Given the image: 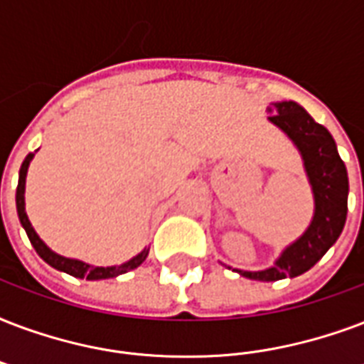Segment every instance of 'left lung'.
I'll use <instances>...</instances> for the list:
<instances>
[{
    "label": "left lung",
    "mask_w": 364,
    "mask_h": 364,
    "mask_svg": "<svg viewBox=\"0 0 364 364\" xmlns=\"http://www.w3.org/2000/svg\"><path fill=\"white\" fill-rule=\"evenodd\" d=\"M269 120L281 127L301 152L305 171L315 194V215L309 229L288 246L273 267L238 271L252 281H281L309 271L342 235L348 218V171L328 129L305 112L298 102L284 101L267 107Z\"/></svg>",
    "instance_id": "left-lung-1"
}]
</instances>
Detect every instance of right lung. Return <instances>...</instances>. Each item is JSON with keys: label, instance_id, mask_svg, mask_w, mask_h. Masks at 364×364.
Masks as SVG:
<instances>
[{"label": "right lung", "instance_id": "add662e5", "mask_svg": "<svg viewBox=\"0 0 364 364\" xmlns=\"http://www.w3.org/2000/svg\"><path fill=\"white\" fill-rule=\"evenodd\" d=\"M34 158V152H30L24 162L21 166V173H18V187H16V212H18V219H21L22 227L26 231L30 242L36 248V252L40 254V257L46 263H49L51 267L59 269V271H65V273L76 277V279H87V281H99V279H112V277H118L122 273H127L132 269H137L141 263L145 262L146 256H149V250H143L139 256H135L129 262L122 263V265H116V267H95V265H87V263L77 262V259H70V257H63L59 254H55L51 250L47 248L43 240H41L38 235H36L34 227L30 225L28 221V215L24 212V183H26V171L28 166H30V160Z\"/></svg>", "mask_w": 364, "mask_h": 364}]
</instances>
